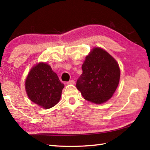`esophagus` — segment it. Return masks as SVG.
<instances>
[{"label":"esophagus","mask_w":150,"mask_h":150,"mask_svg":"<svg viewBox=\"0 0 150 150\" xmlns=\"http://www.w3.org/2000/svg\"><path fill=\"white\" fill-rule=\"evenodd\" d=\"M67 84L69 85H74L75 84V81L74 80H71L69 82H67Z\"/></svg>","instance_id":"obj_1"}]
</instances>
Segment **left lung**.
<instances>
[{
    "instance_id": "1",
    "label": "left lung",
    "mask_w": 150,
    "mask_h": 150,
    "mask_svg": "<svg viewBox=\"0 0 150 150\" xmlns=\"http://www.w3.org/2000/svg\"><path fill=\"white\" fill-rule=\"evenodd\" d=\"M83 73L77 81V89L85 100L102 104L112 96L120 77L118 63L100 47H94L82 65Z\"/></svg>"
}]
</instances>
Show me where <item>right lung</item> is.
I'll return each mask as SVG.
<instances>
[{
  "instance_id": "obj_1",
  "label": "right lung",
  "mask_w": 150,
  "mask_h": 150,
  "mask_svg": "<svg viewBox=\"0 0 150 150\" xmlns=\"http://www.w3.org/2000/svg\"><path fill=\"white\" fill-rule=\"evenodd\" d=\"M64 85L50 65L40 62L33 66L25 81V88L30 100L48 109L59 102Z\"/></svg>"
}]
</instances>
